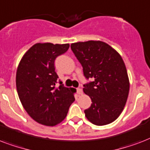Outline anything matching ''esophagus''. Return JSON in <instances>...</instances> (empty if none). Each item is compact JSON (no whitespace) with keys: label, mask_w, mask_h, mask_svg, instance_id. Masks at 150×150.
<instances>
[{"label":"esophagus","mask_w":150,"mask_h":150,"mask_svg":"<svg viewBox=\"0 0 150 150\" xmlns=\"http://www.w3.org/2000/svg\"><path fill=\"white\" fill-rule=\"evenodd\" d=\"M76 92H77V94H78L79 96L83 94V91H82V89H81V88H76Z\"/></svg>","instance_id":"esophagus-1"}]
</instances>
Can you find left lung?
<instances>
[{"instance_id":"left-lung-1","label":"left lung","mask_w":150,"mask_h":150,"mask_svg":"<svg viewBox=\"0 0 150 150\" xmlns=\"http://www.w3.org/2000/svg\"><path fill=\"white\" fill-rule=\"evenodd\" d=\"M70 47L84 76L92 79L83 84V92L92 102L84 110L87 119L98 126L113 122L122 112L129 93V79L122 58L100 40L74 43Z\"/></svg>"}]
</instances>
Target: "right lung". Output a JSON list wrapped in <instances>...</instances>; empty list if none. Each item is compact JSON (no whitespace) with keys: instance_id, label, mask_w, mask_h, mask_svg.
<instances>
[{"instance_id":"add662e5","label":"right lung","mask_w":150,"mask_h":150,"mask_svg":"<svg viewBox=\"0 0 150 150\" xmlns=\"http://www.w3.org/2000/svg\"><path fill=\"white\" fill-rule=\"evenodd\" d=\"M69 44L38 43L25 52L16 72L18 98L27 113L39 124L54 126L66 118L75 100L71 88L57 86L54 60L69 49Z\"/></svg>"}]
</instances>
